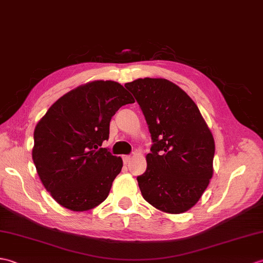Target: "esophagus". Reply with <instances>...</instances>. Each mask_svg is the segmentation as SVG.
I'll list each match as a JSON object with an SVG mask.
<instances>
[{"label": "esophagus", "mask_w": 263, "mask_h": 263, "mask_svg": "<svg viewBox=\"0 0 263 263\" xmlns=\"http://www.w3.org/2000/svg\"><path fill=\"white\" fill-rule=\"evenodd\" d=\"M122 159H123V162H124V164H126L127 162H129V161L131 160V156H129V155L123 156V157H122Z\"/></svg>", "instance_id": "34e87169"}]
</instances>
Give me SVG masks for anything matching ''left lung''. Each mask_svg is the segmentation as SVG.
<instances>
[{
    "label": "left lung",
    "instance_id": "8db88e82",
    "mask_svg": "<svg viewBox=\"0 0 263 263\" xmlns=\"http://www.w3.org/2000/svg\"><path fill=\"white\" fill-rule=\"evenodd\" d=\"M144 115L152 145L145 173L138 176L143 198L180 214L197 203L213 176L215 143L196 104L163 78L126 83Z\"/></svg>",
    "mask_w": 263,
    "mask_h": 263
}]
</instances>
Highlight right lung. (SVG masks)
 I'll list each match as a JSON object with an SVG mask.
<instances>
[{"mask_svg": "<svg viewBox=\"0 0 263 263\" xmlns=\"http://www.w3.org/2000/svg\"><path fill=\"white\" fill-rule=\"evenodd\" d=\"M131 103L121 84L95 81L60 97L38 122L32 159L58 204L82 212L106 199L123 161L102 143L108 140L113 115Z\"/></svg>", "mask_w": 263, "mask_h": 263, "instance_id": "1", "label": "right lung"}]
</instances>
